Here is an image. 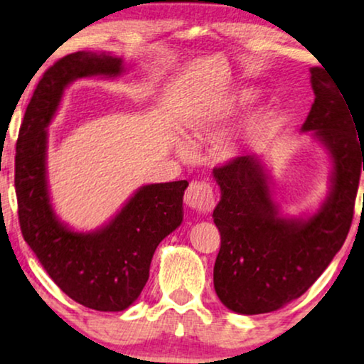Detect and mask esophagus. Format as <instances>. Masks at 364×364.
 <instances>
[{
    "label": "esophagus",
    "mask_w": 364,
    "mask_h": 364,
    "mask_svg": "<svg viewBox=\"0 0 364 364\" xmlns=\"http://www.w3.org/2000/svg\"><path fill=\"white\" fill-rule=\"evenodd\" d=\"M183 200L193 210L200 212V213H207L212 210L213 207V192L212 187L205 182H198L193 181L191 182V186L186 191V196H183Z\"/></svg>",
    "instance_id": "34e87169"
}]
</instances>
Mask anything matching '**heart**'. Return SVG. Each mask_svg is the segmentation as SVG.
Segmentation results:
<instances>
[{"label": "heart", "mask_w": 364, "mask_h": 364, "mask_svg": "<svg viewBox=\"0 0 364 364\" xmlns=\"http://www.w3.org/2000/svg\"><path fill=\"white\" fill-rule=\"evenodd\" d=\"M252 101H253V92L245 91V92L238 94V97L233 99V101L213 104V106L208 107L207 112L202 114V117L198 119L197 126L193 127V134H198L202 131H207V129H210L213 126H217V124H220L223 121V119L230 117L232 114L237 111V109L245 107L247 104H250ZM178 151L183 152L186 151V147L178 146Z\"/></svg>", "instance_id": "b5f03b06"}]
</instances>
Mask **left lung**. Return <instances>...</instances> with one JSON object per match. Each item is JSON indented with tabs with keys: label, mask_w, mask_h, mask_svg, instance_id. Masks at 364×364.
I'll return each instance as SVG.
<instances>
[{
	"label": "left lung",
	"mask_w": 364,
	"mask_h": 364,
	"mask_svg": "<svg viewBox=\"0 0 364 364\" xmlns=\"http://www.w3.org/2000/svg\"><path fill=\"white\" fill-rule=\"evenodd\" d=\"M310 73L315 102L301 131L311 132L333 162L330 196L316 213L282 217L260 157L240 156L213 168L222 193L212 215L220 232L213 287L223 305L240 315L275 311L301 296L350 232L364 137L335 79L321 68Z\"/></svg>",
	"instance_id": "obj_1"
}]
</instances>
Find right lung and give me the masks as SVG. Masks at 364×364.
<instances>
[{
    "label": "right lung",
    "instance_id": "1",
    "mask_svg": "<svg viewBox=\"0 0 364 364\" xmlns=\"http://www.w3.org/2000/svg\"><path fill=\"white\" fill-rule=\"evenodd\" d=\"M122 58L68 54L43 74L19 129L14 157L18 217L24 240L53 282L74 301L122 311L141 295L159 243L182 223L187 181L142 186L107 225L74 232L54 213L48 191V132L64 89L81 77H119Z\"/></svg>",
    "mask_w": 364,
    "mask_h": 364
}]
</instances>
